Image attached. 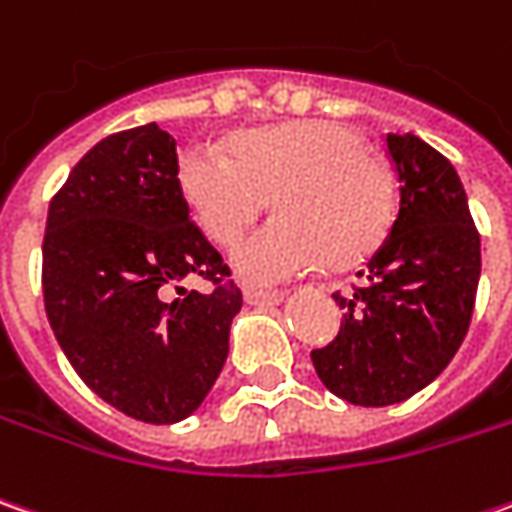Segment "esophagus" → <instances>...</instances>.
Segmentation results:
<instances>
[{
    "instance_id": "34e87169",
    "label": "esophagus",
    "mask_w": 512,
    "mask_h": 512,
    "mask_svg": "<svg viewBox=\"0 0 512 512\" xmlns=\"http://www.w3.org/2000/svg\"><path fill=\"white\" fill-rule=\"evenodd\" d=\"M243 297H246V303H252V306H274V303H280V300L286 297V291L246 289L243 291Z\"/></svg>"
}]
</instances>
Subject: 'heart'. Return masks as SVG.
Listing matches in <instances>:
<instances>
[{"label":"heart","instance_id":"heart-1","mask_svg":"<svg viewBox=\"0 0 512 512\" xmlns=\"http://www.w3.org/2000/svg\"><path fill=\"white\" fill-rule=\"evenodd\" d=\"M181 189L203 232L232 243L269 206L280 218L235 243L243 277L274 283L323 263L354 266L385 240L397 215L388 164L340 121H291L235 138L232 155L192 144L178 167Z\"/></svg>","mask_w":512,"mask_h":512}]
</instances>
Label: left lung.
<instances>
[{
	"label": "left lung",
	"mask_w": 512,
	"mask_h": 512,
	"mask_svg": "<svg viewBox=\"0 0 512 512\" xmlns=\"http://www.w3.org/2000/svg\"><path fill=\"white\" fill-rule=\"evenodd\" d=\"M399 209L362 283L334 300L337 337L311 351L317 377L345 402L382 408L414 397L465 340L482 272L479 229L450 161L416 135H388Z\"/></svg>",
	"instance_id": "left-lung-1"
}]
</instances>
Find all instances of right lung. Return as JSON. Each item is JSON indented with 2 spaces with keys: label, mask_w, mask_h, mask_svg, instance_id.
Wrapping results in <instances>:
<instances>
[{
  "label": "right lung",
  "mask_w": 512,
  "mask_h": 512,
  "mask_svg": "<svg viewBox=\"0 0 512 512\" xmlns=\"http://www.w3.org/2000/svg\"><path fill=\"white\" fill-rule=\"evenodd\" d=\"M184 276L213 291L186 292ZM42 291L64 357L121 414L169 425L209 394L243 294L189 218L158 124L107 135L70 169L47 209Z\"/></svg>",
  "instance_id": "add662e5"
}]
</instances>
